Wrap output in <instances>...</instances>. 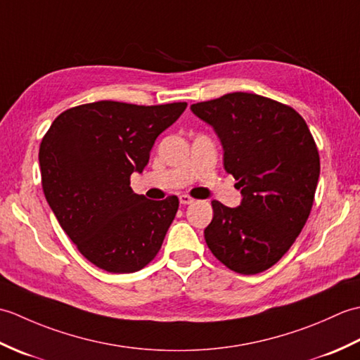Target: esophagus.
Listing matches in <instances>:
<instances>
[{
  "instance_id": "esophagus-1",
  "label": "esophagus",
  "mask_w": 360,
  "mask_h": 360,
  "mask_svg": "<svg viewBox=\"0 0 360 360\" xmlns=\"http://www.w3.org/2000/svg\"><path fill=\"white\" fill-rule=\"evenodd\" d=\"M195 200L193 198H190L188 195H181L179 196V202L182 204V205H188V204H192Z\"/></svg>"
}]
</instances>
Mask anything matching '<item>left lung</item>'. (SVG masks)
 <instances>
[{"label": "left lung", "mask_w": 360, "mask_h": 360, "mask_svg": "<svg viewBox=\"0 0 360 360\" xmlns=\"http://www.w3.org/2000/svg\"><path fill=\"white\" fill-rule=\"evenodd\" d=\"M190 110L215 129L224 170L238 181V207L212 201L204 238L221 263L243 275L269 269L292 246L314 202L320 158L307 122L288 105L231 93Z\"/></svg>", "instance_id": "8db88e82"}]
</instances>
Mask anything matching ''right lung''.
<instances>
[{
  "label": "right lung",
  "instance_id": "obj_1",
  "mask_svg": "<svg viewBox=\"0 0 360 360\" xmlns=\"http://www.w3.org/2000/svg\"><path fill=\"white\" fill-rule=\"evenodd\" d=\"M186 102L155 106L102 101L66 110L44 134L43 192L80 254L106 272L129 274L156 257L179 207L178 196L147 200L129 187L158 136Z\"/></svg>",
  "mask_w": 360,
  "mask_h": 360
}]
</instances>
